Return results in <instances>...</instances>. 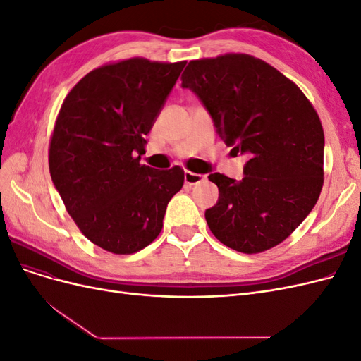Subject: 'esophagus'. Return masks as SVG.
Masks as SVG:
<instances>
[{"mask_svg":"<svg viewBox=\"0 0 361 361\" xmlns=\"http://www.w3.org/2000/svg\"><path fill=\"white\" fill-rule=\"evenodd\" d=\"M206 176H203V174H199V173H191V171H185V183L187 185H195V183H200Z\"/></svg>","mask_w":361,"mask_h":361,"instance_id":"obj_1","label":"esophagus"}]
</instances>
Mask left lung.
I'll return each instance as SVG.
<instances>
[{"label": "left lung", "mask_w": 361, "mask_h": 361, "mask_svg": "<svg viewBox=\"0 0 361 361\" xmlns=\"http://www.w3.org/2000/svg\"><path fill=\"white\" fill-rule=\"evenodd\" d=\"M182 87L209 111L241 180L209 174L220 197L204 218L218 241L256 255L279 245L310 214L324 185V129L300 87L267 61L224 54L188 63Z\"/></svg>", "instance_id": "obj_1"}]
</instances>
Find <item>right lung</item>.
<instances>
[{"instance_id":"1","label":"right lung","mask_w":361,"mask_h":361,"mask_svg":"<svg viewBox=\"0 0 361 361\" xmlns=\"http://www.w3.org/2000/svg\"><path fill=\"white\" fill-rule=\"evenodd\" d=\"M187 61L134 57L106 63L64 97L49 140V173L81 233L110 253L154 243L183 169L140 164L173 85Z\"/></svg>"}]
</instances>
